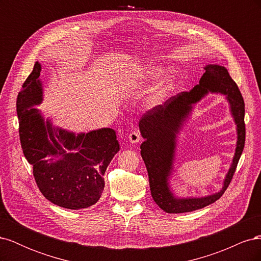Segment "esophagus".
I'll return each mask as SVG.
<instances>
[{
  "instance_id": "34e87169",
  "label": "esophagus",
  "mask_w": 261,
  "mask_h": 261,
  "mask_svg": "<svg viewBox=\"0 0 261 261\" xmlns=\"http://www.w3.org/2000/svg\"><path fill=\"white\" fill-rule=\"evenodd\" d=\"M128 139L130 141V144H137L139 141H141V136L138 132H132L128 135Z\"/></svg>"
}]
</instances>
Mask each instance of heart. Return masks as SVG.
<instances>
[{
    "instance_id": "obj_1",
    "label": "heart",
    "mask_w": 261,
    "mask_h": 261,
    "mask_svg": "<svg viewBox=\"0 0 261 261\" xmlns=\"http://www.w3.org/2000/svg\"><path fill=\"white\" fill-rule=\"evenodd\" d=\"M162 73V68L154 65H148L145 67L133 70L127 77L128 85H138L143 83H149L156 80ZM175 89V78L173 75H167L160 84L155 87L154 92L149 100L150 106H158L167 99Z\"/></svg>"
}]
</instances>
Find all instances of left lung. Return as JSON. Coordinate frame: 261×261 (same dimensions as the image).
Returning a JSON list of instances; mask_svg holds the SVG:
<instances>
[{
	"mask_svg": "<svg viewBox=\"0 0 261 261\" xmlns=\"http://www.w3.org/2000/svg\"><path fill=\"white\" fill-rule=\"evenodd\" d=\"M204 70L199 84L191 91L180 92L170 98L163 105L145 113L139 121L141 136L145 138L140 145V154L148 171L151 196L158 206L168 213L191 212L217 201L230 185L244 149L245 103L239 87L224 66L210 64ZM208 92L225 94L230 105L238 130L233 161L220 192L198 199H176L170 192L168 178L172 170L177 134L191 113L192 106Z\"/></svg>",
	"mask_w": 261,
	"mask_h": 261,
	"instance_id": "1",
	"label": "left lung"
}]
</instances>
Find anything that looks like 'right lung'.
<instances>
[{"label":"right lung","instance_id":"1","mask_svg":"<svg viewBox=\"0 0 261 261\" xmlns=\"http://www.w3.org/2000/svg\"><path fill=\"white\" fill-rule=\"evenodd\" d=\"M40 72V63L36 62L17 96L23 155L46 199L66 209L88 208L100 199L108 165L120 150L115 130L100 128L76 135L44 121L38 109H31L43 99Z\"/></svg>","mask_w":261,"mask_h":261}]
</instances>
